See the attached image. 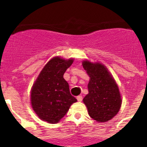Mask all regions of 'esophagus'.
Segmentation results:
<instances>
[{
  "mask_svg": "<svg viewBox=\"0 0 147 147\" xmlns=\"http://www.w3.org/2000/svg\"><path fill=\"white\" fill-rule=\"evenodd\" d=\"M76 98H77L78 102H82V96H78L76 97Z\"/></svg>",
  "mask_w": 147,
  "mask_h": 147,
  "instance_id": "esophagus-1",
  "label": "esophagus"
}]
</instances>
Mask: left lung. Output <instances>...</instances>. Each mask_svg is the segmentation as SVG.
<instances>
[{
  "label": "left lung",
  "mask_w": 147,
  "mask_h": 147,
  "mask_svg": "<svg viewBox=\"0 0 147 147\" xmlns=\"http://www.w3.org/2000/svg\"><path fill=\"white\" fill-rule=\"evenodd\" d=\"M90 77L88 93L83 98L88 114L97 122H107L119 113L121 96L119 87L107 68L99 62H82Z\"/></svg>",
  "instance_id": "8db88e82"
}]
</instances>
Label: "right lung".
<instances>
[{
    "label": "right lung",
    "instance_id": "add662e5",
    "mask_svg": "<svg viewBox=\"0 0 147 147\" xmlns=\"http://www.w3.org/2000/svg\"><path fill=\"white\" fill-rule=\"evenodd\" d=\"M74 59L55 57L44 66L31 90V104L41 120L58 123L72 104L77 102L70 93L68 83L63 78Z\"/></svg>",
    "mask_w": 147,
    "mask_h": 147
}]
</instances>
